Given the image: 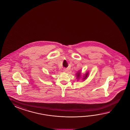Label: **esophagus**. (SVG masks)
<instances>
[{
    "label": "esophagus",
    "instance_id": "obj_1",
    "mask_svg": "<svg viewBox=\"0 0 130 130\" xmlns=\"http://www.w3.org/2000/svg\"><path fill=\"white\" fill-rule=\"evenodd\" d=\"M63 71L64 72H65V73H66L68 71V69H64Z\"/></svg>",
    "mask_w": 130,
    "mask_h": 130
}]
</instances>
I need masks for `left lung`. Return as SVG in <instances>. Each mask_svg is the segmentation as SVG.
<instances>
[{
    "mask_svg": "<svg viewBox=\"0 0 130 130\" xmlns=\"http://www.w3.org/2000/svg\"><path fill=\"white\" fill-rule=\"evenodd\" d=\"M88 72H87V73H86V74H85V75H84L83 76V80H84V79H86V78H87V77L88 76ZM80 76H81V73H80V72L78 71V73L76 74V77H77V79L79 78L80 77Z\"/></svg>",
    "mask_w": 130,
    "mask_h": 130,
    "instance_id": "obj_1",
    "label": "left lung"
}]
</instances>
